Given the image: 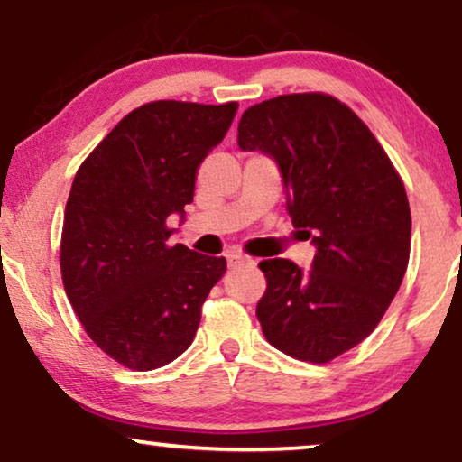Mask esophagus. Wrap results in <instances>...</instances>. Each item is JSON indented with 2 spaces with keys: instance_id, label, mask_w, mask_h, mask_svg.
I'll return each mask as SVG.
<instances>
[{
  "instance_id": "1",
  "label": "esophagus",
  "mask_w": 462,
  "mask_h": 462,
  "mask_svg": "<svg viewBox=\"0 0 462 462\" xmlns=\"http://www.w3.org/2000/svg\"><path fill=\"white\" fill-rule=\"evenodd\" d=\"M226 260H227V266H230V268H241V266H251V263H255L254 260H251V257L243 255V254H227Z\"/></svg>"
}]
</instances>
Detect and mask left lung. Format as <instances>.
<instances>
[{"mask_svg":"<svg viewBox=\"0 0 462 462\" xmlns=\"http://www.w3.org/2000/svg\"><path fill=\"white\" fill-rule=\"evenodd\" d=\"M238 145L274 160L293 227L317 249L310 270L260 262L263 336L289 356L328 364L376 329L403 281L411 215L402 177L353 109L323 92L249 107Z\"/></svg>","mask_w":462,"mask_h":462,"instance_id":"obj_1","label":"left lung"}]
</instances>
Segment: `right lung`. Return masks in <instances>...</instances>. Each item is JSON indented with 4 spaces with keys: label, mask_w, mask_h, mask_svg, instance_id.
Returning <instances> with one entry per match:
<instances>
[{
    "label": "right lung",
    "mask_w": 462,
    "mask_h": 462,
    "mask_svg": "<svg viewBox=\"0 0 462 462\" xmlns=\"http://www.w3.org/2000/svg\"><path fill=\"white\" fill-rule=\"evenodd\" d=\"M238 103L153 101L118 122L73 180L60 274L86 334L137 372L171 364L192 344L224 257L169 245L167 219L194 200L196 171Z\"/></svg>",
    "instance_id": "obj_1"
}]
</instances>
